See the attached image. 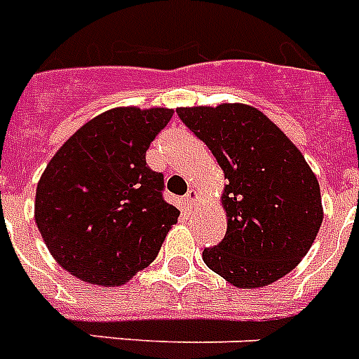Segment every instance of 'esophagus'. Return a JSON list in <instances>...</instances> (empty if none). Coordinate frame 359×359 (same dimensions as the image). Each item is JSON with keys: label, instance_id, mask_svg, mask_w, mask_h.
Returning a JSON list of instances; mask_svg holds the SVG:
<instances>
[{"label": "esophagus", "instance_id": "obj_1", "mask_svg": "<svg viewBox=\"0 0 359 359\" xmlns=\"http://www.w3.org/2000/svg\"><path fill=\"white\" fill-rule=\"evenodd\" d=\"M197 199H199V194H197L195 189H189L188 194L184 195V205L188 206V208H191V206L197 203Z\"/></svg>", "mask_w": 359, "mask_h": 359}]
</instances>
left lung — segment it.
Masks as SVG:
<instances>
[{
  "mask_svg": "<svg viewBox=\"0 0 359 359\" xmlns=\"http://www.w3.org/2000/svg\"><path fill=\"white\" fill-rule=\"evenodd\" d=\"M225 171L226 234L203 250L210 269L252 290L287 275L306 256L323 223L321 189L304 156L249 104L177 109Z\"/></svg>",
  "mask_w": 359,
  "mask_h": 359,
  "instance_id": "left-lung-1",
  "label": "left lung"
}]
</instances>
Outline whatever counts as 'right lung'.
I'll return each instance as SVG.
<instances>
[{
    "label": "right lung",
    "mask_w": 359,
    "mask_h": 359,
    "mask_svg": "<svg viewBox=\"0 0 359 359\" xmlns=\"http://www.w3.org/2000/svg\"><path fill=\"white\" fill-rule=\"evenodd\" d=\"M173 110L112 109L57 151L36 188L34 219L49 252L84 282L121 285L156 258L180 212L145 151Z\"/></svg>",
    "instance_id": "1"
}]
</instances>
